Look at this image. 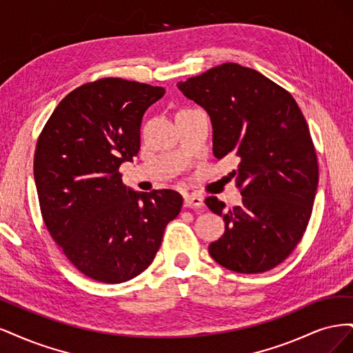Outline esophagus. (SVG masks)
<instances>
[{
  "instance_id": "obj_1",
  "label": "esophagus",
  "mask_w": 353,
  "mask_h": 353,
  "mask_svg": "<svg viewBox=\"0 0 353 353\" xmlns=\"http://www.w3.org/2000/svg\"><path fill=\"white\" fill-rule=\"evenodd\" d=\"M203 199L199 197V196H185L184 197V208H196V209H200L203 208Z\"/></svg>"
}]
</instances>
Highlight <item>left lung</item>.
Masks as SVG:
<instances>
[{
  "label": "left lung",
  "instance_id": "1",
  "mask_svg": "<svg viewBox=\"0 0 353 353\" xmlns=\"http://www.w3.org/2000/svg\"><path fill=\"white\" fill-rule=\"evenodd\" d=\"M213 126V156L236 157L232 170L243 196L225 210L212 196L225 232L209 245L223 268L258 274L280 265L306 231L318 185V160L303 113L292 94L258 70L223 63L179 82Z\"/></svg>",
  "mask_w": 353,
  "mask_h": 353
}]
</instances>
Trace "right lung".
<instances>
[{"label":"right lung","instance_id":"add662e5","mask_svg":"<svg viewBox=\"0 0 353 353\" xmlns=\"http://www.w3.org/2000/svg\"><path fill=\"white\" fill-rule=\"evenodd\" d=\"M163 94L122 78L83 83L59 103L38 137L42 219L74 268L95 281L117 284L145 271L183 208L176 191L135 193L119 172L140 150L144 112Z\"/></svg>","mask_w":353,"mask_h":353}]
</instances>
